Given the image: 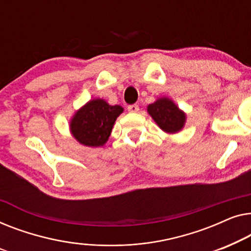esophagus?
<instances>
[{
	"instance_id": "esophagus-1",
	"label": "esophagus",
	"mask_w": 251,
	"mask_h": 251,
	"mask_svg": "<svg viewBox=\"0 0 251 251\" xmlns=\"http://www.w3.org/2000/svg\"><path fill=\"white\" fill-rule=\"evenodd\" d=\"M127 110H128V112H132V114H134V112H137L140 110L139 105L137 104H130L127 107Z\"/></svg>"
}]
</instances>
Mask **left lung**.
I'll list each match as a JSON object with an SVG mask.
<instances>
[{
  "label": "left lung",
  "mask_w": 251,
  "mask_h": 251,
  "mask_svg": "<svg viewBox=\"0 0 251 251\" xmlns=\"http://www.w3.org/2000/svg\"><path fill=\"white\" fill-rule=\"evenodd\" d=\"M147 110L158 127L167 134L178 133L185 125L186 114L167 97L158 98L148 105Z\"/></svg>",
  "instance_id": "8db88e82"
}]
</instances>
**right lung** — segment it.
I'll list each match as a JSON object with an SVG mask.
<instances>
[{
  "label": "right lung",
  "instance_id": "1",
  "mask_svg": "<svg viewBox=\"0 0 251 251\" xmlns=\"http://www.w3.org/2000/svg\"><path fill=\"white\" fill-rule=\"evenodd\" d=\"M124 111L122 105H111L103 99H92L73 115L69 129L77 142L90 148L104 146L116 119Z\"/></svg>",
  "mask_w": 251,
  "mask_h": 251
}]
</instances>
